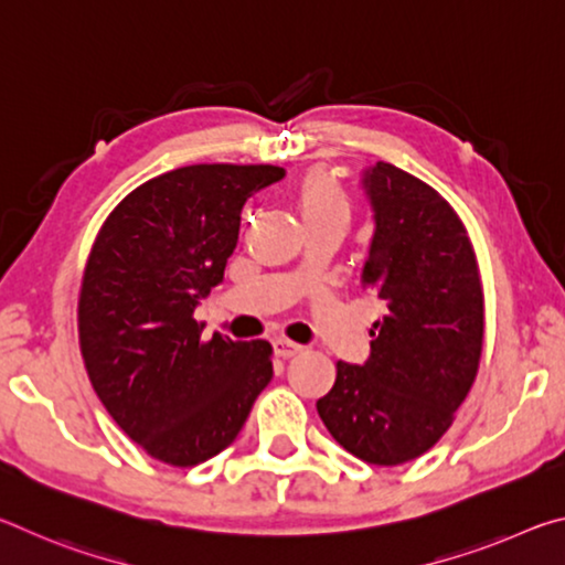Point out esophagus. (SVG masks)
Here are the masks:
<instances>
[{"mask_svg":"<svg viewBox=\"0 0 565 565\" xmlns=\"http://www.w3.org/2000/svg\"><path fill=\"white\" fill-rule=\"evenodd\" d=\"M301 349L303 347H299V343H291V341H286V339H276L274 341V353L279 359H291V356H296V353H301Z\"/></svg>","mask_w":565,"mask_h":565,"instance_id":"34e87169","label":"esophagus"}]
</instances>
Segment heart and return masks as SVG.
Listing matches in <instances>:
<instances>
[{"mask_svg":"<svg viewBox=\"0 0 565 565\" xmlns=\"http://www.w3.org/2000/svg\"><path fill=\"white\" fill-rule=\"evenodd\" d=\"M296 202L303 216V224L317 222H349V196L337 179L327 171H309L301 179Z\"/></svg>","mask_w":565,"mask_h":565,"instance_id":"heart-1","label":"heart"}]
</instances>
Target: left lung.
Here are the masks:
<instances>
[{
    "instance_id": "8db88e82",
    "label": "left lung",
    "mask_w": 565,
    "mask_h": 565,
    "mask_svg": "<svg viewBox=\"0 0 565 565\" xmlns=\"http://www.w3.org/2000/svg\"><path fill=\"white\" fill-rule=\"evenodd\" d=\"M374 236L361 286L384 303L369 359L337 363L317 401L329 434L361 461L426 454L473 386L483 349V289L461 218L424 181L376 161L361 171Z\"/></svg>"
}]
</instances>
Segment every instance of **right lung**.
<instances>
[{
    "mask_svg": "<svg viewBox=\"0 0 565 565\" xmlns=\"http://www.w3.org/2000/svg\"><path fill=\"white\" fill-rule=\"evenodd\" d=\"M284 177L269 164L167 171L134 189L92 246L84 366L109 416L157 461L186 468L222 454L274 376L269 341H202L194 311L224 281L246 199Z\"/></svg>",
    "mask_w": 565,
    "mask_h": 565,
    "instance_id": "right-lung-1",
    "label": "right lung"
}]
</instances>
